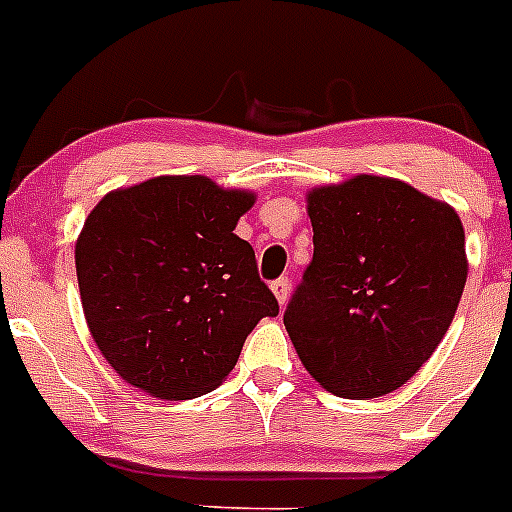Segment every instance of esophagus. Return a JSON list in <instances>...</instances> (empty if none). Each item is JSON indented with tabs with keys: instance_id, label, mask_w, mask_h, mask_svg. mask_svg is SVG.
I'll list each match as a JSON object with an SVG mask.
<instances>
[{
	"instance_id": "esophagus-1",
	"label": "esophagus",
	"mask_w": 512,
	"mask_h": 512,
	"mask_svg": "<svg viewBox=\"0 0 512 512\" xmlns=\"http://www.w3.org/2000/svg\"><path fill=\"white\" fill-rule=\"evenodd\" d=\"M271 292H274V297H277L279 305H287V300H289V279L287 277L274 279V282H271Z\"/></svg>"
}]
</instances>
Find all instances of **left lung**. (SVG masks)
<instances>
[{
  "label": "left lung",
  "mask_w": 512,
  "mask_h": 512,
  "mask_svg": "<svg viewBox=\"0 0 512 512\" xmlns=\"http://www.w3.org/2000/svg\"><path fill=\"white\" fill-rule=\"evenodd\" d=\"M312 261L284 312L307 372L346 400L408 382L446 336L467 284L451 205L390 176L307 192Z\"/></svg>",
  "instance_id": "8db88e82"
}]
</instances>
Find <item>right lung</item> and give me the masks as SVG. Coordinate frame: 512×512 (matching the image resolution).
Here are the masks:
<instances>
[{
  "label": "right lung",
  "instance_id": "1",
  "mask_svg": "<svg viewBox=\"0 0 512 512\" xmlns=\"http://www.w3.org/2000/svg\"><path fill=\"white\" fill-rule=\"evenodd\" d=\"M253 202V192L200 174L153 176L104 194L84 220V318L107 364L140 392H212L256 323L279 315L251 243L233 233Z\"/></svg>",
  "mask_w": 512,
  "mask_h": 512
}]
</instances>
